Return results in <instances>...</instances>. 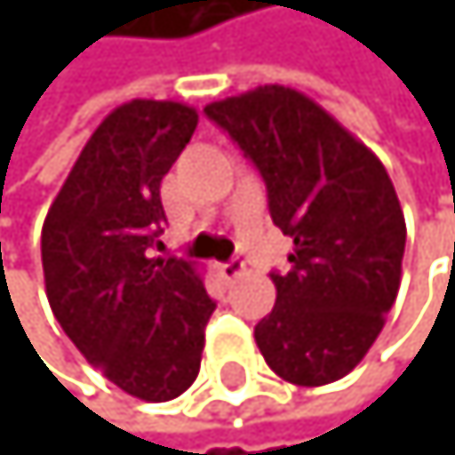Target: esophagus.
Wrapping results in <instances>:
<instances>
[{
    "label": "esophagus",
    "mask_w": 455,
    "mask_h": 455,
    "mask_svg": "<svg viewBox=\"0 0 455 455\" xmlns=\"http://www.w3.org/2000/svg\"><path fill=\"white\" fill-rule=\"evenodd\" d=\"M216 273H219V276H222L225 282H233V279H239L242 273H244V262H239V259H230V262L216 265Z\"/></svg>",
    "instance_id": "1"
}]
</instances>
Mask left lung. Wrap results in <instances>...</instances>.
<instances>
[{"instance_id": "left-lung-1", "label": "left lung", "mask_w": 455, "mask_h": 455, "mask_svg": "<svg viewBox=\"0 0 455 455\" xmlns=\"http://www.w3.org/2000/svg\"><path fill=\"white\" fill-rule=\"evenodd\" d=\"M267 185L270 219L293 239L291 270L270 273L276 305L256 345L284 382L347 376L396 302L404 213L385 164L313 99L284 84L204 108Z\"/></svg>"}]
</instances>
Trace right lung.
Returning <instances> with one entry per match:
<instances>
[{
	"instance_id": "obj_1",
	"label": "right lung",
	"mask_w": 455,
	"mask_h": 455,
	"mask_svg": "<svg viewBox=\"0 0 455 455\" xmlns=\"http://www.w3.org/2000/svg\"><path fill=\"white\" fill-rule=\"evenodd\" d=\"M182 102L133 99L82 148L42 228L44 291L68 339L113 385L171 402L196 382L216 302L185 259L150 256L159 185L196 131Z\"/></svg>"
}]
</instances>
